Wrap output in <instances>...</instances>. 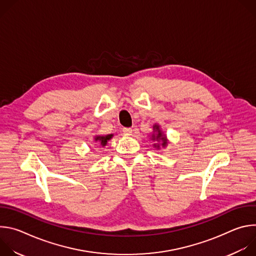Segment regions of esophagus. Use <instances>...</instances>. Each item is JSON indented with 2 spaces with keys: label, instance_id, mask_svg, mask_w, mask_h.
I'll list each match as a JSON object with an SVG mask.
<instances>
[{
  "label": "esophagus",
  "instance_id": "34e87169",
  "mask_svg": "<svg viewBox=\"0 0 256 256\" xmlns=\"http://www.w3.org/2000/svg\"><path fill=\"white\" fill-rule=\"evenodd\" d=\"M122 132H124V134H126V136H130V134H132V130L130 128H122Z\"/></svg>",
  "mask_w": 256,
  "mask_h": 256
}]
</instances>
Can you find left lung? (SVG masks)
<instances>
[{
    "instance_id": "1",
    "label": "left lung",
    "mask_w": 256,
    "mask_h": 256,
    "mask_svg": "<svg viewBox=\"0 0 256 256\" xmlns=\"http://www.w3.org/2000/svg\"><path fill=\"white\" fill-rule=\"evenodd\" d=\"M153 130H154V132H153V134H152V140H157V142H160V140H162V144H161V146L163 148H165L166 146H167V138H166V136L162 132V130H160V126H158V124H155V126H153ZM154 147H157V149H159L160 148V144H154Z\"/></svg>"
}]
</instances>
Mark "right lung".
<instances>
[{
  "instance_id": "right-lung-1",
  "label": "right lung",
  "mask_w": 256,
  "mask_h": 256,
  "mask_svg": "<svg viewBox=\"0 0 256 256\" xmlns=\"http://www.w3.org/2000/svg\"><path fill=\"white\" fill-rule=\"evenodd\" d=\"M114 136V134H106V136H96L94 138L95 142H99V144L102 146V147H105L106 144H107V140H112V138Z\"/></svg>"
}]
</instances>
